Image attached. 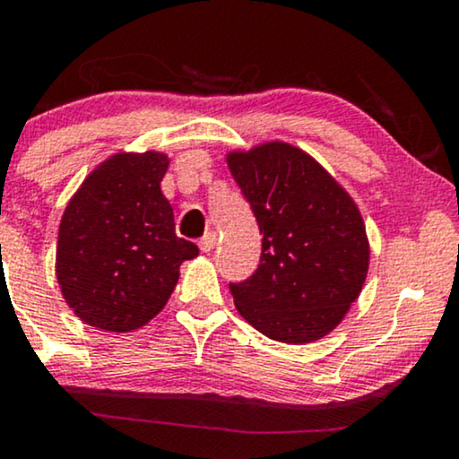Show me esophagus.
Wrapping results in <instances>:
<instances>
[{
  "instance_id": "esophagus-1",
  "label": "esophagus",
  "mask_w": 459,
  "mask_h": 459,
  "mask_svg": "<svg viewBox=\"0 0 459 459\" xmlns=\"http://www.w3.org/2000/svg\"><path fill=\"white\" fill-rule=\"evenodd\" d=\"M215 241H218V237H215V233H207L203 237V239L198 241V247L203 252H212L215 247Z\"/></svg>"
}]
</instances>
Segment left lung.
Masks as SVG:
<instances>
[{"instance_id": "1", "label": "left lung", "mask_w": 459, "mask_h": 459, "mask_svg": "<svg viewBox=\"0 0 459 459\" xmlns=\"http://www.w3.org/2000/svg\"><path fill=\"white\" fill-rule=\"evenodd\" d=\"M263 233L261 263L230 282L252 328L281 343H313L356 302L368 270V239L356 203L308 152L265 142L226 155Z\"/></svg>"}]
</instances>
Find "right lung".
I'll use <instances>...</instances> for the list:
<instances>
[{
    "mask_svg": "<svg viewBox=\"0 0 459 459\" xmlns=\"http://www.w3.org/2000/svg\"><path fill=\"white\" fill-rule=\"evenodd\" d=\"M168 155L116 152L68 200L57 233L56 276L83 324L131 332L149 324L175 291L178 267L198 246L175 233L161 194Z\"/></svg>",
    "mask_w": 459,
    "mask_h": 459,
    "instance_id": "1",
    "label": "right lung"
}]
</instances>
